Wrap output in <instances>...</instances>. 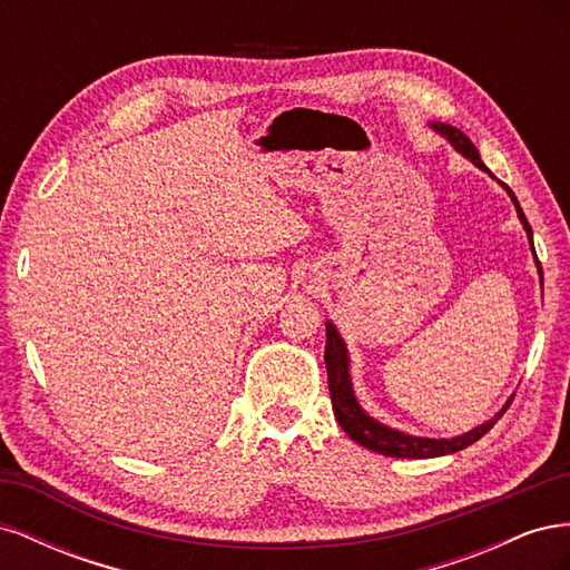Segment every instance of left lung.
Returning a JSON list of instances; mask_svg holds the SVG:
<instances>
[{
  "label": "left lung",
  "instance_id": "8db88e82",
  "mask_svg": "<svg viewBox=\"0 0 570 570\" xmlns=\"http://www.w3.org/2000/svg\"><path fill=\"white\" fill-rule=\"evenodd\" d=\"M433 130H438L440 135H444L446 140L452 142V147L463 154L465 159H471L478 168L488 170L485 164L480 161V151L475 149V145L465 137L459 128L454 126H446V124H430ZM490 174V170H488ZM492 176V174H490ZM504 185V183H502ZM504 189L509 193L513 206H515V214H519L523 228L528 233V239L532 245V230H530V223L521 209L519 199L511 193V187L504 185ZM534 252V247H532ZM538 258V256H534ZM538 271H540V281H542V268L538 262ZM325 368H327V387H331V400H333V411H335V419L342 425L344 433H347L354 442L364 444L366 450L377 452L383 456H396V459H433V456H444V454H454L459 450H465V446L478 442L482 435L488 433V430L504 416V411L509 409V404L513 400H509L504 404V409L497 413L494 419H490L488 423H482L478 428H473L471 433H463L459 438L452 440H430V438H413L406 433H400V430L387 428L383 423H377L375 419H371L368 413L358 406L354 390H352V381H350V356H347V347H344V340L340 337V333L335 331V325L327 321L325 323Z\"/></svg>",
  "mask_w": 570,
  "mask_h": 570
}]
</instances>
